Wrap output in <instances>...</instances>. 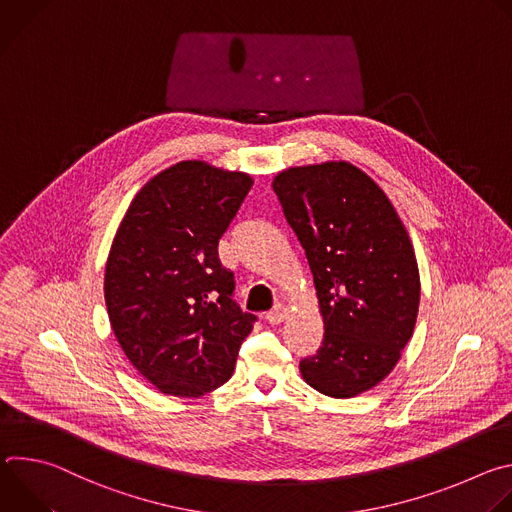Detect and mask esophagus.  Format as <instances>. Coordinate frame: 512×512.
I'll list each match as a JSON object with an SVG mask.
<instances>
[{"label": "esophagus", "mask_w": 512, "mask_h": 512, "mask_svg": "<svg viewBox=\"0 0 512 512\" xmlns=\"http://www.w3.org/2000/svg\"><path fill=\"white\" fill-rule=\"evenodd\" d=\"M289 310L283 306V304H275L271 312H267V322L269 324H281L285 318H287Z\"/></svg>", "instance_id": "34e87169"}]
</instances>
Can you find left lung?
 I'll list each match as a JSON object with an SVG mask.
<instances>
[{"instance_id": "obj_1", "label": "left lung", "mask_w": 512, "mask_h": 512, "mask_svg": "<svg viewBox=\"0 0 512 512\" xmlns=\"http://www.w3.org/2000/svg\"><path fill=\"white\" fill-rule=\"evenodd\" d=\"M273 192L306 249L324 316L322 346L300 360L302 377L336 399L369 391L393 371L419 310V271L401 218L346 162L285 170Z\"/></svg>"}]
</instances>
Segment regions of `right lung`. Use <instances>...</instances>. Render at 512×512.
<instances>
[{
    "instance_id": "right-lung-1",
    "label": "right lung",
    "mask_w": 512,
    "mask_h": 512,
    "mask_svg": "<svg viewBox=\"0 0 512 512\" xmlns=\"http://www.w3.org/2000/svg\"><path fill=\"white\" fill-rule=\"evenodd\" d=\"M251 186L247 174L180 162L137 192L117 229L105 267L111 328L166 395L225 385L257 322L233 300L235 273L218 259Z\"/></svg>"
}]
</instances>
